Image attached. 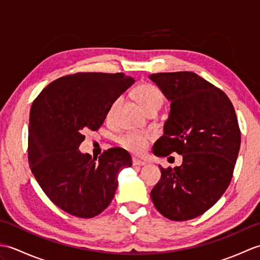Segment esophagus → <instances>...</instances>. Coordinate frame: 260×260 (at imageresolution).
I'll return each mask as SVG.
<instances>
[{"label":"esophagus","mask_w":260,"mask_h":260,"mask_svg":"<svg viewBox=\"0 0 260 260\" xmlns=\"http://www.w3.org/2000/svg\"><path fill=\"white\" fill-rule=\"evenodd\" d=\"M144 164H145V162L141 161V159H139V158L133 157V165H134V167H142V165H144Z\"/></svg>","instance_id":"1"}]
</instances>
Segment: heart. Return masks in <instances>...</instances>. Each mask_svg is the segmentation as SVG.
Returning a JSON list of instances; mask_svg holds the SVG:
<instances>
[{
    "instance_id": "1",
    "label": "heart",
    "mask_w": 260,
    "mask_h": 260,
    "mask_svg": "<svg viewBox=\"0 0 260 260\" xmlns=\"http://www.w3.org/2000/svg\"><path fill=\"white\" fill-rule=\"evenodd\" d=\"M133 96L141 106L145 109L146 113L152 110H158L164 104V95L159 88L153 84H142L137 86L133 90ZM123 102L120 96L115 97L106 110V119L108 121L114 120L116 114ZM151 141V135L139 133V132H127L118 139L119 145L134 154H142L144 152L148 143Z\"/></svg>"
}]
</instances>
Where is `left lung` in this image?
Masks as SVG:
<instances>
[{"mask_svg":"<svg viewBox=\"0 0 260 260\" xmlns=\"http://www.w3.org/2000/svg\"><path fill=\"white\" fill-rule=\"evenodd\" d=\"M150 78L171 101L164 135L153 153L183 156L180 167H161L152 201L173 221L194 219L221 198L233 179L241 141L238 119L228 96L194 73H159Z\"/></svg>","mask_w":260,"mask_h":260,"instance_id":"left-lung-1","label":"left lung"}]
</instances>
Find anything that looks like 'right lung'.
<instances>
[{
  "label": "right lung",
  "mask_w": 260,
  "mask_h": 260,
  "mask_svg": "<svg viewBox=\"0 0 260 260\" xmlns=\"http://www.w3.org/2000/svg\"><path fill=\"white\" fill-rule=\"evenodd\" d=\"M121 73H77L52 81L33 101L29 118L30 169L50 200L67 213L89 219L112 202L129 153L112 147L91 157L78 150L84 132L97 131L115 97L133 85Z\"/></svg>",
  "instance_id": "add662e5"
}]
</instances>
